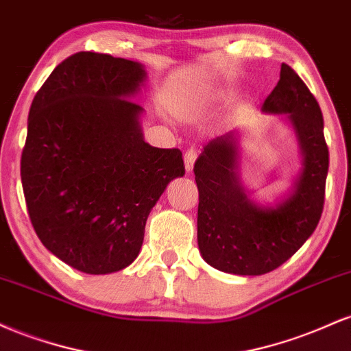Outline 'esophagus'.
<instances>
[{
  "instance_id": "esophagus-1",
  "label": "esophagus",
  "mask_w": 351,
  "mask_h": 351,
  "mask_svg": "<svg viewBox=\"0 0 351 351\" xmlns=\"http://www.w3.org/2000/svg\"><path fill=\"white\" fill-rule=\"evenodd\" d=\"M196 158H198V155H196L195 150H188L186 153H184V170H186L188 175L189 173H193Z\"/></svg>"
}]
</instances>
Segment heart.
I'll list each match as a JSON object with an SVG mask.
<instances>
[{"instance_id":"obj_1","label":"heart","mask_w":351,"mask_h":351,"mask_svg":"<svg viewBox=\"0 0 351 351\" xmlns=\"http://www.w3.org/2000/svg\"><path fill=\"white\" fill-rule=\"evenodd\" d=\"M208 100L206 94H183L180 97H173L170 100V107L181 119L189 120L198 117L204 110Z\"/></svg>"}]
</instances>
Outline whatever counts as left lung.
<instances>
[{
	"label": "left lung",
	"instance_id": "obj_1",
	"mask_svg": "<svg viewBox=\"0 0 351 351\" xmlns=\"http://www.w3.org/2000/svg\"><path fill=\"white\" fill-rule=\"evenodd\" d=\"M261 110L282 115L299 147V167L272 201L257 198L241 180V132L208 140L195 163L199 252L211 267L234 276H263L291 259L315 231L324 209L328 173L324 117L287 64H282L279 84Z\"/></svg>",
	"mask_w": 351,
	"mask_h": 351
}]
</instances>
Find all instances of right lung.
<instances>
[{"label":"right lung","instance_id":"obj_1","mask_svg":"<svg viewBox=\"0 0 351 351\" xmlns=\"http://www.w3.org/2000/svg\"><path fill=\"white\" fill-rule=\"evenodd\" d=\"M135 60L77 52L36 94L21 183L44 247L80 272L112 274L138 257L148 215L184 175L178 148L143 140Z\"/></svg>","mask_w":351,"mask_h":351}]
</instances>
